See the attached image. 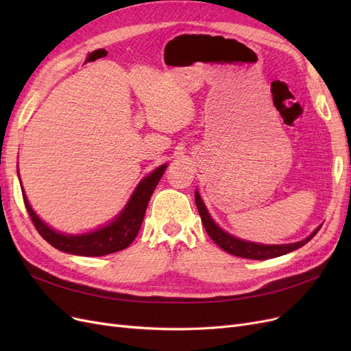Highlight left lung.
<instances>
[{"label":"left lung","instance_id":"left-lung-1","mask_svg":"<svg viewBox=\"0 0 351 351\" xmlns=\"http://www.w3.org/2000/svg\"><path fill=\"white\" fill-rule=\"evenodd\" d=\"M195 200H196V206L199 210V215L202 218V224H204L208 236L214 240L218 246L226 250L227 253L234 254V256L239 258H246V259H254V261H265V259H272V258H278L282 256V254L290 253L293 250L300 249L302 246L307 241H311L316 232L321 230L322 224L317 227L315 231H312L311 236H307L306 239L295 241V243H289V244H262V243H254L249 240H243L236 236L230 234L226 230H222L214 218L210 217L209 210L206 209L204 200L200 197L199 190L195 192Z\"/></svg>","mask_w":351,"mask_h":351}]
</instances>
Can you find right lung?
<instances>
[{
    "instance_id": "add662e5",
    "label": "right lung",
    "mask_w": 351,
    "mask_h": 351,
    "mask_svg": "<svg viewBox=\"0 0 351 351\" xmlns=\"http://www.w3.org/2000/svg\"><path fill=\"white\" fill-rule=\"evenodd\" d=\"M168 164H162L156 167L152 173L143 177L139 184L136 186L134 192L132 193L130 199L127 200L124 208L120 210L107 224L95 228L88 232H82V234H67V232H60L49 227L47 222L42 221L36 212L32 209L26 193L23 190L22 180L19 176L20 186H22V193L26 209L32 218L39 234L44 237L52 247H56L61 252L79 254V256H104V254H110L120 252L125 247H129L136 239L137 232L141 230L143 222L145 212L149 204V199L154 193L159 180L164 176Z\"/></svg>"
}]
</instances>
